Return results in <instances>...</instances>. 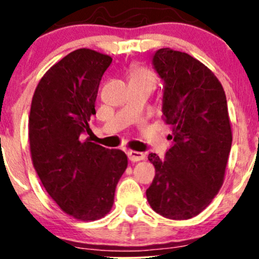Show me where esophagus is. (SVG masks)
Wrapping results in <instances>:
<instances>
[{
  "mask_svg": "<svg viewBox=\"0 0 259 259\" xmlns=\"http://www.w3.org/2000/svg\"><path fill=\"white\" fill-rule=\"evenodd\" d=\"M127 158L132 160V162H139V160L145 158V154L142 152H138V151H129L127 152Z\"/></svg>",
  "mask_w": 259,
  "mask_h": 259,
  "instance_id": "1",
  "label": "esophagus"
}]
</instances>
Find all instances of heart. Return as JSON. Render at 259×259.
<instances>
[{
    "instance_id": "b5f03b06",
    "label": "heart",
    "mask_w": 259,
    "mask_h": 259,
    "mask_svg": "<svg viewBox=\"0 0 259 259\" xmlns=\"http://www.w3.org/2000/svg\"><path fill=\"white\" fill-rule=\"evenodd\" d=\"M130 84H144L153 89L156 86V74L152 70L142 65H135L130 69L129 73Z\"/></svg>"
}]
</instances>
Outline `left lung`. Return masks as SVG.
I'll use <instances>...</instances> for the list:
<instances>
[{
  "label": "left lung",
  "mask_w": 259,
  "mask_h": 259,
  "mask_svg": "<svg viewBox=\"0 0 259 259\" xmlns=\"http://www.w3.org/2000/svg\"><path fill=\"white\" fill-rule=\"evenodd\" d=\"M152 63L164 81L163 120L173 140L146 190L154 212L175 221L200 214L224 183L233 133L224 89L209 68L185 52L160 49Z\"/></svg>",
  "instance_id": "1"
}]
</instances>
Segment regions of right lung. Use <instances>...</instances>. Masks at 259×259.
<instances>
[{
  "instance_id": "obj_1",
  "label": "right lung",
  "mask_w": 259,
  "mask_h": 259,
  "mask_svg": "<svg viewBox=\"0 0 259 259\" xmlns=\"http://www.w3.org/2000/svg\"><path fill=\"white\" fill-rule=\"evenodd\" d=\"M112 57L90 49L70 52L53 64L35 89L29 115L32 165L63 212L81 222L109 213L126 154L108 150L82 133L96 114L95 101Z\"/></svg>"
}]
</instances>
